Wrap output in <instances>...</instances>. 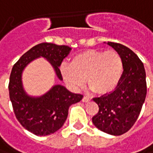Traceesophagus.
Listing matches in <instances>:
<instances>
[{
    "label": "esophagus",
    "instance_id": "esophagus-1",
    "mask_svg": "<svg viewBox=\"0 0 153 153\" xmlns=\"http://www.w3.org/2000/svg\"><path fill=\"white\" fill-rule=\"evenodd\" d=\"M82 101H83V102L87 103L89 102V101H90V99L89 98V97H87V96H84L83 99H82Z\"/></svg>",
    "mask_w": 153,
    "mask_h": 153
}]
</instances>
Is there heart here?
Instances as JSON below:
<instances>
[{
	"instance_id": "obj_1",
	"label": "heart",
	"mask_w": 153,
	"mask_h": 153,
	"mask_svg": "<svg viewBox=\"0 0 153 153\" xmlns=\"http://www.w3.org/2000/svg\"><path fill=\"white\" fill-rule=\"evenodd\" d=\"M124 70L122 58L114 50H87L75 55L71 63H63L60 72L73 90L81 89L85 78L90 90L100 94L111 93L120 83Z\"/></svg>"
}]
</instances>
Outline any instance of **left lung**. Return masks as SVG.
Masks as SVG:
<instances>
[{"mask_svg":"<svg viewBox=\"0 0 153 153\" xmlns=\"http://www.w3.org/2000/svg\"><path fill=\"white\" fill-rule=\"evenodd\" d=\"M105 43L121 56L124 70L113 92L93 99L99 112L92 122L101 131L120 136L132 127L140 115L146 95V72L142 61L129 48L111 42Z\"/></svg>","mask_w":153,"mask_h":153,"instance_id":"1","label":"left lung"}]
</instances>
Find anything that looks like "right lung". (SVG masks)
<instances>
[{"label": "right lung", "mask_w": 153, "mask_h": 153, "mask_svg": "<svg viewBox=\"0 0 153 153\" xmlns=\"http://www.w3.org/2000/svg\"><path fill=\"white\" fill-rule=\"evenodd\" d=\"M72 48L65 45L42 42L33 47L14 64L9 82V95L16 117L21 125L37 136H48L61 128L68 117V108L84 97L62 85H53L45 94L33 96L27 93L22 73L33 60L43 58L53 67L59 80L63 77L59 67Z\"/></svg>", "instance_id": "add662e5"}]
</instances>
